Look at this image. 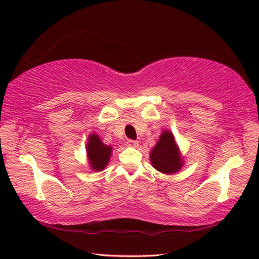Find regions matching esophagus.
Here are the masks:
<instances>
[{
    "label": "esophagus",
    "instance_id": "esophagus-1",
    "mask_svg": "<svg viewBox=\"0 0 259 259\" xmlns=\"http://www.w3.org/2000/svg\"><path fill=\"white\" fill-rule=\"evenodd\" d=\"M126 146L131 147V148H137L139 146V144H138V141H136V140H128L126 141Z\"/></svg>",
    "mask_w": 259,
    "mask_h": 259
}]
</instances>
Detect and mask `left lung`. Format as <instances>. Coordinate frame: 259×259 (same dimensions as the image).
<instances>
[{
    "instance_id": "obj_1",
    "label": "left lung",
    "mask_w": 259,
    "mask_h": 259,
    "mask_svg": "<svg viewBox=\"0 0 259 259\" xmlns=\"http://www.w3.org/2000/svg\"><path fill=\"white\" fill-rule=\"evenodd\" d=\"M152 167L162 174H175L184 167V157L170 130H163L150 152Z\"/></svg>"
}]
</instances>
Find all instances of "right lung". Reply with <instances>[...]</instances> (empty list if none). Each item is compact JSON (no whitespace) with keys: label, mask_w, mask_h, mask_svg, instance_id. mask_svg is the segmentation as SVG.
Here are the masks:
<instances>
[{"label":"right lung","mask_w":259,"mask_h":259,"mask_svg":"<svg viewBox=\"0 0 259 259\" xmlns=\"http://www.w3.org/2000/svg\"><path fill=\"white\" fill-rule=\"evenodd\" d=\"M112 149L111 146L104 145L97 134H90L85 146L88 163L90 169L93 171H102L108 166Z\"/></svg>","instance_id":"1"}]
</instances>
